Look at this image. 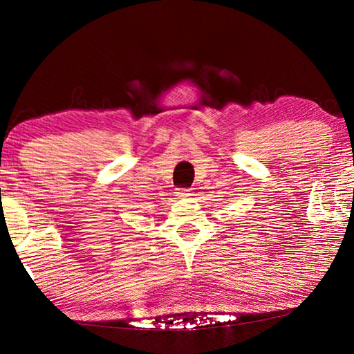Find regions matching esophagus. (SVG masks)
Masks as SVG:
<instances>
[{
	"mask_svg": "<svg viewBox=\"0 0 354 354\" xmlns=\"http://www.w3.org/2000/svg\"><path fill=\"white\" fill-rule=\"evenodd\" d=\"M176 195H178V198H190V196L194 195V190H192V189H181V190L176 192Z\"/></svg>",
	"mask_w": 354,
	"mask_h": 354,
	"instance_id": "esophagus-1",
	"label": "esophagus"
}]
</instances>
